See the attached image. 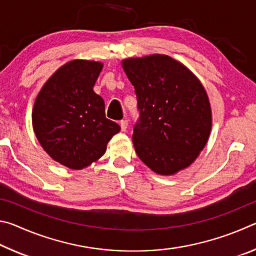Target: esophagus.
<instances>
[{
    "mask_svg": "<svg viewBox=\"0 0 256 256\" xmlns=\"http://www.w3.org/2000/svg\"><path fill=\"white\" fill-rule=\"evenodd\" d=\"M120 130H122L123 132L126 131V128H128V120H120Z\"/></svg>",
    "mask_w": 256,
    "mask_h": 256,
    "instance_id": "obj_1",
    "label": "esophagus"
}]
</instances>
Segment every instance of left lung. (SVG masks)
<instances>
[{
    "instance_id": "8db88e82",
    "label": "left lung",
    "mask_w": 256,
    "mask_h": 256,
    "mask_svg": "<svg viewBox=\"0 0 256 256\" xmlns=\"http://www.w3.org/2000/svg\"><path fill=\"white\" fill-rule=\"evenodd\" d=\"M134 86L140 120L133 144L159 175H175L194 162L209 140L212 112L204 86L180 60L164 54L122 60Z\"/></svg>"
}]
</instances>
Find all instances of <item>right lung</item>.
I'll use <instances>...</instances> for the list:
<instances>
[{
	"instance_id": "obj_1",
	"label": "right lung",
	"mask_w": 256,
	"mask_h": 256,
	"mask_svg": "<svg viewBox=\"0 0 256 256\" xmlns=\"http://www.w3.org/2000/svg\"><path fill=\"white\" fill-rule=\"evenodd\" d=\"M102 62L73 60L58 68L38 92L32 128L50 157L80 170L106 152L107 144L120 131L106 118L104 99L94 92Z\"/></svg>"
}]
</instances>
